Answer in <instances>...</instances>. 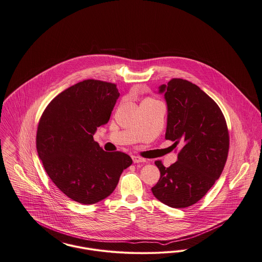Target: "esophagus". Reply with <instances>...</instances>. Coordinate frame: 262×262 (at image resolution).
Segmentation results:
<instances>
[{
	"mask_svg": "<svg viewBox=\"0 0 262 262\" xmlns=\"http://www.w3.org/2000/svg\"><path fill=\"white\" fill-rule=\"evenodd\" d=\"M132 160L134 163H144L146 160L144 158L139 157V156H132Z\"/></svg>",
	"mask_w": 262,
	"mask_h": 262,
	"instance_id": "1",
	"label": "esophagus"
}]
</instances>
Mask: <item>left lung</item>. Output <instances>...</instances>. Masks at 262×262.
<instances>
[{
	"mask_svg": "<svg viewBox=\"0 0 262 262\" xmlns=\"http://www.w3.org/2000/svg\"><path fill=\"white\" fill-rule=\"evenodd\" d=\"M159 92L168 106L165 138L182 148L169 168L155 162L161 176L152 192L163 204L183 209L198 203L223 173L229 149L227 121L219 105L188 80L173 78Z\"/></svg>",
	"mask_w": 262,
	"mask_h": 262,
	"instance_id": "obj_1",
	"label": "left lung"
}]
</instances>
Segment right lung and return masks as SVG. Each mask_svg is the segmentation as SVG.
Returning <instances> with one entry per match:
<instances>
[{
    "label": "right lung",
    "mask_w": 262,
    "mask_h": 262,
    "mask_svg": "<svg viewBox=\"0 0 262 262\" xmlns=\"http://www.w3.org/2000/svg\"><path fill=\"white\" fill-rule=\"evenodd\" d=\"M120 93L116 84L86 79L55 96L42 112L36 150L53 184L72 201L96 204L115 190L132 159L105 152L93 139L109 121Z\"/></svg>",
    "instance_id": "1"
}]
</instances>
